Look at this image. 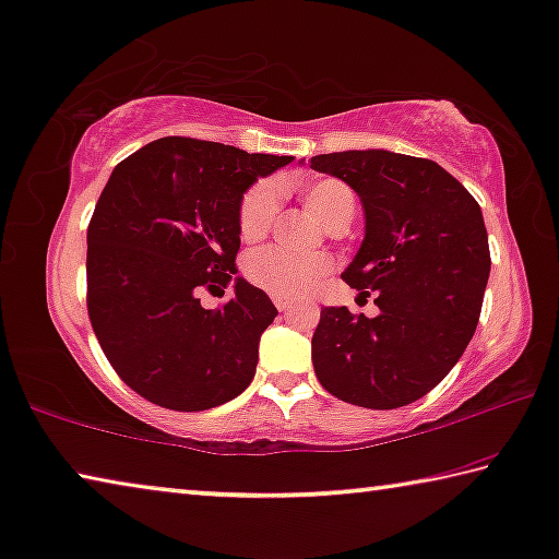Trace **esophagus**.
I'll use <instances>...</instances> for the list:
<instances>
[{
    "mask_svg": "<svg viewBox=\"0 0 559 559\" xmlns=\"http://www.w3.org/2000/svg\"><path fill=\"white\" fill-rule=\"evenodd\" d=\"M273 304H276V308H278V311H281V313H288V311H290V308H294V304H290V301H288V298H278V296H276V298H273Z\"/></svg>",
    "mask_w": 559,
    "mask_h": 559,
    "instance_id": "1",
    "label": "esophagus"
}]
</instances>
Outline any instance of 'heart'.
Instances as JSON below:
<instances>
[{"mask_svg": "<svg viewBox=\"0 0 559 559\" xmlns=\"http://www.w3.org/2000/svg\"><path fill=\"white\" fill-rule=\"evenodd\" d=\"M301 203L321 228L348 226L356 211L354 190L338 178H321L301 188ZM278 215V188L269 180L251 186L238 205V236L243 243H258L273 228ZM331 273V258L313 255L296 261L286 253L263 248L248 255L246 278L273 298H304Z\"/></svg>", "mask_w": 559, "mask_h": 559, "instance_id": "obj_1", "label": "heart"}]
</instances>
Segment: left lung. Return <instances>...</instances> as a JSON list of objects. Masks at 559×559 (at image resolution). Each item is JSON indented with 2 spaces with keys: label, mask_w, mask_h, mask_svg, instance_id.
<instances>
[{
  "label": "left lung",
  "mask_w": 559,
  "mask_h": 559,
  "mask_svg": "<svg viewBox=\"0 0 559 559\" xmlns=\"http://www.w3.org/2000/svg\"><path fill=\"white\" fill-rule=\"evenodd\" d=\"M361 198L366 236L341 273L379 316L321 308L311 359L321 386L366 409H396L429 394L477 329L489 278L481 207L427 157L346 150L311 157Z\"/></svg>",
  "instance_id": "1"
}]
</instances>
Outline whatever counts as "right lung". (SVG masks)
Returning <instances> with one entry per match:
<instances>
[{
    "label": "right lung",
    "mask_w": 559,
    "mask_h": 559,
    "mask_svg": "<svg viewBox=\"0 0 559 559\" xmlns=\"http://www.w3.org/2000/svg\"><path fill=\"white\" fill-rule=\"evenodd\" d=\"M290 160L160 138L112 170L87 226V313L107 361L147 402L203 412L253 381L276 306L243 278L215 311L198 296L238 273L240 198Z\"/></svg>",
    "instance_id": "obj_1"
}]
</instances>
